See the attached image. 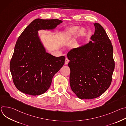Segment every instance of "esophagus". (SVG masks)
Segmentation results:
<instances>
[{"instance_id":"esophagus-1","label":"esophagus","mask_w":126,"mask_h":126,"mask_svg":"<svg viewBox=\"0 0 126 126\" xmlns=\"http://www.w3.org/2000/svg\"><path fill=\"white\" fill-rule=\"evenodd\" d=\"M69 62V60H68V58H66L65 59V65H67Z\"/></svg>"}]
</instances>
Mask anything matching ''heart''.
Wrapping results in <instances>:
<instances>
[{"instance_id": "obj_1", "label": "heart", "mask_w": 126, "mask_h": 126, "mask_svg": "<svg viewBox=\"0 0 126 126\" xmlns=\"http://www.w3.org/2000/svg\"><path fill=\"white\" fill-rule=\"evenodd\" d=\"M79 28L78 26H72L68 28L64 34L65 39H69L72 37L73 36L76 35L78 32ZM83 32L80 31L79 32V35H82L83 34Z\"/></svg>"}]
</instances>
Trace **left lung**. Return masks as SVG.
I'll use <instances>...</instances> for the list:
<instances>
[{"mask_svg":"<svg viewBox=\"0 0 126 126\" xmlns=\"http://www.w3.org/2000/svg\"><path fill=\"white\" fill-rule=\"evenodd\" d=\"M91 41L68 52L70 84L81 99H92L102 95L110 87L115 62L111 42L98 23Z\"/></svg>","mask_w":126,"mask_h":126,"instance_id":"obj_1","label":"left lung"}]
</instances>
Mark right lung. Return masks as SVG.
Masks as SVG:
<instances>
[{"mask_svg":"<svg viewBox=\"0 0 126 126\" xmlns=\"http://www.w3.org/2000/svg\"><path fill=\"white\" fill-rule=\"evenodd\" d=\"M62 22L36 19L18 38L10 70L15 87L21 92L32 96L44 93L54 75L64 65L65 56L55 57L46 52L38 33L42 29L52 30Z\"/></svg>","mask_w":126,"mask_h":126,"instance_id":"1","label":"right lung"}]
</instances>
